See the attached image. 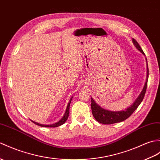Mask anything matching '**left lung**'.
Segmentation results:
<instances>
[{"instance_id":"8db88e82","label":"left lung","mask_w":160,"mask_h":160,"mask_svg":"<svg viewBox=\"0 0 160 160\" xmlns=\"http://www.w3.org/2000/svg\"><path fill=\"white\" fill-rule=\"evenodd\" d=\"M133 43L134 44L135 46L138 50H139L144 55L145 54L144 53L142 48L140 46L138 43L136 42V40L134 39H132ZM148 78V68H147V81L146 83L144 84V87L143 88V90L141 92V93L138 96V98L136 99V101L133 102V104L129 106L128 108L125 110L122 111H118V112H113V111H109L102 108L101 107L98 106L97 103L95 102L93 99L91 98V110L92 113L93 115L95 120L98 121L100 123L106 124V125H110L116 123V122H119L121 121H123L129 118L131 115L134 112L140 104L142 102L143 98L145 95L147 88V81Z\"/></svg>"}]
</instances>
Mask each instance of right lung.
<instances>
[{
	"label": "right lung",
	"instance_id": "add662e5",
	"mask_svg": "<svg viewBox=\"0 0 160 160\" xmlns=\"http://www.w3.org/2000/svg\"><path fill=\"white\" fill-rule=\"evenodd\" d=\"M72 102V99L70 100V102H69L68 105V107H67V109H66V112L64 114V116H63V117L61 118V119L58 122H56V123H54L52 125H42V124H39V123H38V122H36L35 121H32V122H33V123H35L36 125H38L39 126H41V127H46V128H56V127H58V126H60L62 124H64L65 121H67V119L68 118V117H69V105H70V103H71Z\"/></svg>",
	"mask_w": 160,
	"mask_h": 160
}]
</instances>
